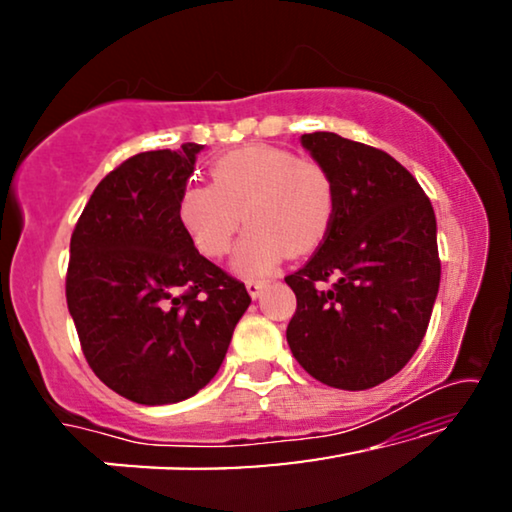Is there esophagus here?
<instances>
[{"mask_svg":"<svg viewBox=\"0 0 512 512\" xmlns=\"http://www.w3.org/2000/svg\"><path fill=\"white\" fill-rule=\"evenodd\" d=\"M265 286H268V279H247V291H249L251 298L261 296Z\"/></svg>","mask_w":512,"mask_h":512,"instance_id":"esophagus-1","label":"esophagus"}]
</instances>
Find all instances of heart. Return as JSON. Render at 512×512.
Here are the masks:
<instances>
[{
  "label": "heart",
  "instance_id": "b5f03b06",
  "mask_svg": "<svg viewBox=\"0 0 512 512\" xmlns=\"http://www.w3.org/2000/svg\"><path fill=\"white\" fill-rule=\"evenodd\" d=\"M179 221L200 254L219 258L244 223L233 265L265 275L286 254L317 249L335 212V188L324 167L277 146L230 151L212 165V184H191L179 195Z\"/></svg>",
  "mask_w": 512,
  "mask_h": 512
}]
</instances>
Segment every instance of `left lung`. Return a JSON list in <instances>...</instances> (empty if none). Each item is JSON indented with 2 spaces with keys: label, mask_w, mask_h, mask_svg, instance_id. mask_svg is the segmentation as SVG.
<instances>
[{
  "label": "left lung",
  "mask_w": 512,
  "mask_h": 512,
  "mask_svg": "<svg viewBox=\"0 0 512 512\" xmlns=\"http://www.w3.org/2000/svg\"><path fill=\"white\" fill-rule=\"evenodd\" d=\"M335 188L328 235L284 282L286 328L314 380L361 391L394 377L422 345L440 286L436 214L417 179L373 146L335 132L300 137Z\"/></svg>",
  "instance_id": "1"
}]
</instances>
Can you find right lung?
<instances>
[{
	"instance_id": "obj_1",
	"label": "right lung",
	"mask_w": 512,
	"mask_h": 512,
	"mask_svg": "<svg viewBox=\"0 0 512 512\" xmlns=\"http://www.w3.org/2000/svg\"><path fill=\"white\" fill-rule=\"evenodd\" d=\"M202 144L137 153L90 195L69 242L67 307L93 373L128 401L191 398L221 368L247 289L179 221Z\"/></svg>"
}]
</instances>
